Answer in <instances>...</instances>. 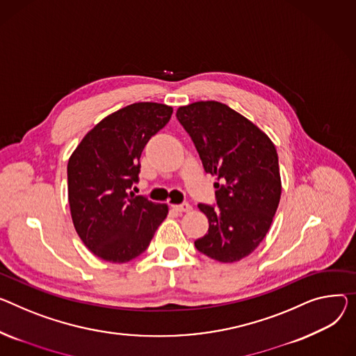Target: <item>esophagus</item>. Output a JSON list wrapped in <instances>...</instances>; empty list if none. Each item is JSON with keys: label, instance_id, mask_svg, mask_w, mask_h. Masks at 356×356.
Wrapping results in <instances>:
<instances>
[{"label": "esophagus", "instance_id": "1", "mask_svg": "<svg viewBox=\"0 0 356 356\" xmlns=\"http://www.w3.org/2000/svg\"><path fill=\"white\" fill-rule=\"evenodd\" d=\"M172 207H173L176 211H180V213H183V211H191V210H192V206L188 204L187 202L180 203V204H173Z\"/></svg>", "mask_w": 356, "mask_h": 356}]
</instances>
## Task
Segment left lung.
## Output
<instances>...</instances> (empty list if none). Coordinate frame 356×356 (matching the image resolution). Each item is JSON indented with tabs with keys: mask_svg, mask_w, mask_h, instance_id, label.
<instances>
[{
	"mask_svg": "<svg viewBox=\"0 0 356 356\" xmlns=\"http://www.w3.org/2000/svg\"><path fill=\"white\" fill-rule=\"evenodd\" d=\"M176 117L204 172L218 180L216 204H197L209 230L195 246L219 262H238L265 239L276 213L282 193L276 147L246 117L219 102L179 107Z\"/></svg>",
	"mask_w": 356,
	"mask_h": 356,
	"instance_id": "obj_1",
	"label": "left lung"
}]
</instances>
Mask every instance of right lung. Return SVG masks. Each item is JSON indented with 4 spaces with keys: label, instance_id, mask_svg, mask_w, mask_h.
Masks as SVG:
<instances>
[{
    "label": "right lung",
    "instance_id": "add662e5",
    "mask_svg": "<svg viewBox=\"0 0 356 356\" xmlns=\"http://www.w3.org/2000/svg\"><path fill=\"white\" fill-rule=\"evenodd\" d=\"M172 113L159 103L117 110L84 136L68 160L71 219L83 243L107 262L124 264L143 253L168 216V204L129 191L138 181L141 152Z\"/></svg>",
    "mask_w": 356,
    "mask_h": 356
}]
</instances>
